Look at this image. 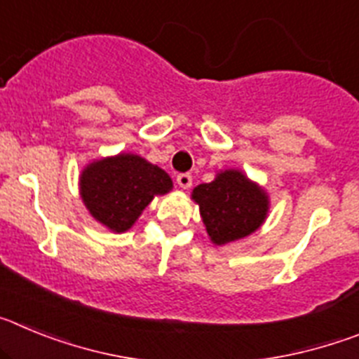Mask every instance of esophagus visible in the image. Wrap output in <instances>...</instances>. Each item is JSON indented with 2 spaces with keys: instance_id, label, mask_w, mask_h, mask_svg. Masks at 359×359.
I'll return each instance as SVG.
<instances>
[{
  "instance_id": "1",
  "label": "esophagus",
  "mask_w": 359,
  "mask_h": 359,
  "mask_svg": "<svg viewBox=\"0 0 359 359\" xmlns=\"http://www.w3.org/2000/svg\"><path fill=\"white\" fill-rule=\"evenodd\" d=\"M176 182H177V185L182 187L183 190H187V189H190V187H192V176H190V174H180Z\"/></svg>"
}]
</instances>
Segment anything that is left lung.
Returning <instances> with one entry per match:
<instances>
[{"instance_id":"1","label":"left lung","mask_w":359,"mask_h":359,"mask_svg":"<svg viewBox=\"0 0 359 359\" xmlns=\"http://www.w3.org/2000/svg\"><path fill=\"white\" fill-rule=\"evenodd\" d=\"M190 196L215 246L252 236L264 224L269 212L264 187L241 169L219 170L210 183L198 185Z\"/></svg>"}]
</instances>
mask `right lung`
Returning <instances> with one entry per match:
<instances>
[{
    "label": "right lung",
    "mask_w": 359,
    "mask_h": 359,
    "mask_svg": "<svg viewBox=\"0 0 359 359\" xmlns=\"http://www.w3.org/2000/svg\"><path fill=\"white\" fill-rule=\"evenodd\" d=\"M172 180L140 154L118 152L90 161L79 176V194L91 217L113 233L138 221L156 196L169 194Z\"/></svg>",
    "instance_id": "1"
}]
</instances>
